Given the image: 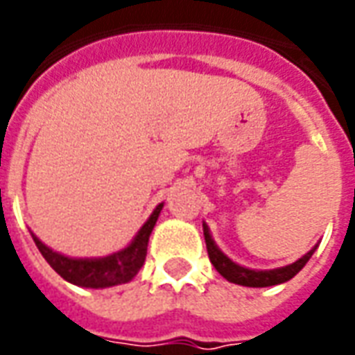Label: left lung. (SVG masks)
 Listing matches in <instances>:
<instances>
[{
  "label": "left lung",
  "mask_w": 355,
  "mask_h": 355,
  "mask_svg": "<svg viewBox=\"0 0 355 355\" xmlns=\"http://www.w3.org/2000/svg\"><path fill=\"white\" fill-rule=\"evenodd\" d=\"M203 236H205L209 261L216 268V272L223 275V277H226L230 283H238V285H243V287H272V285H279V283L289 282L291 277H295L304 268V264L310 261V257H312L315 247H312L302 259H298L297 262L287 264V266L274 268V270H249V268L239 266L234 261H230L216 247L215 239L211 238V232H209V226L205 223H203Z\"/></svg>",
  "instance_id": "1"
}]
</instances>
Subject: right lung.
<instances>
[{"label": "right lung", "mask_w": 355, "mask_h": 355, "mask_svg": "<svg viewBox=\"0 0 355 355\" xmlns=\"http://www.w3.org/2000/svg\"><path fill=\"white\" fill-rule=\"evenodd\" d=\"M162 209L163 203H159L129 245L117 253L102 257V259H70V257H64V254L49 249L35 238L34 234H32V238H34L40 253L43 254V259L49 262V266L60 277H64L66 282L73 283L78 287H87V289L114 287V285L131 282L132 277L139 274V270L146 261L148 239L154 230Z\"/></svg>", "instance_id": "1"}]
</instances>
